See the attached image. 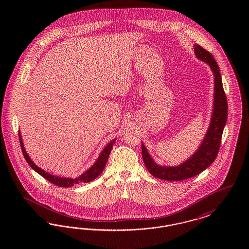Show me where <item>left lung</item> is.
I'll return each mask as SVG.
<instances>
[{"instance_id": "obj_1", "label": "left lung", "mask_w": 249, "mask_h": 249, "mask_svg": "<svg viewBox=\"0 0 249 249\" xmlns=\"http://www.w3.org/2000/svg\"><path fill=\"white\" fill-rule=\"evenodd\" d=\"M194 52L198 59L206 62L210 66L214 76L213 109L211 122L205 137L197 151L180 165L173 167L158 165L142 143V157L144 165L153 177L159 179L181 181L193 178L213 163L219 150L228 117V102L223 89L221 74L219 67L210 52L199 45H194Z\"/></svg>"}]
</instances>
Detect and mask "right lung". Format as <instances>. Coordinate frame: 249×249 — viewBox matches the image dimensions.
<instances>
[{
    "mask_svg": "<svg viewBox=\"0 0 249 249\" xmlns=\"http://www.w3.org/2000/svg\"><path fill=\"white\" fill-rule=\"evenodd\" d=\"M18 136H19V142H20V145H21V150H22L24 158H25L26 161L28 162V164L31 166L40 176H42L43 178H46L47 180H48L50 183H52V184H54V185H56L58 187H61V188H70V187H72L73 185L79 184V183H89V182L94 180L95 178H98L102 174V172L104 171L105 167L107 165L108 157H109V154L111 152V149H112V147H113V145L115 143V139L109 142L107 146L104 148V150L102 151V153L99 156V158L96 160L94 164L91 166L87 172H85L83 175H81L80 177H78V178H76L75 179H72V178L55 177V176H52V175L48 174L47 172H45L41 168H39L30 159L29 155L26 153L20 132H18Z\"/></svg>",
    "mask_w": 249,
    "mask_h": 249,
    "instance_id": "1",
    "label": "right lung"
}]
</instances>
